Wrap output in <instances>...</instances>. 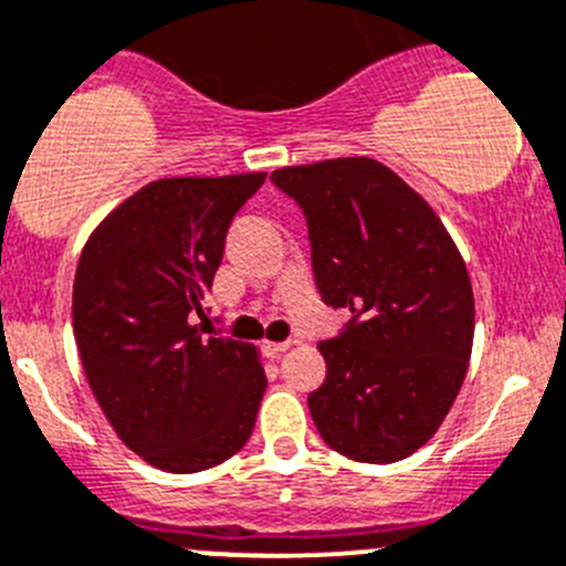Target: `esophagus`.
<instances>
[{"label":"esophagus","instance_id":"obj_1","mask_svg":"<svg viewBox=\"0 0 566 566\" xmlns=\"http://www.w3.org/2000/svg\"><path fill=\"white\" fill-rule=\"evenodd\" d=\"M290 345L293 343H271V339H268V343H262V350H265V356H271V359H279Z\"/></svg>","mask_w":566,"mask_h":566}]
</instances>
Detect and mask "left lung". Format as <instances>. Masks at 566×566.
Wrapping results in <instances>:
<instances>
[{
    "label": "left lung",
    "mask_w": 566,
    "mask_h": 566,
    "mask_svg": "<svg viewBox=\"0 0 566 566\" xmlns=\"http://www.w3.org/2000/svg\"><path fill=\"white\" fill-rule=\"evenodd\" d=\"M304 207L323 301L354 321L317 350L326 378L310 392L323 442L365 464L422 448L451 411L473 350L468 268L431 205L373 157L279 168Z\"/></svg>",
    "instance_id": "left-lung-1"
}]
</instances>
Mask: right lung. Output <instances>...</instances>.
I'll use <instances>...</instances> for the list:
<instances>
[{
    "mask_svg": "<svg viewBox=\"0 0 566 566\" xmlns=\"http://www.w3.org/2000/svg\"><path fill=\"white\" fill-rule=\"evenodd\" d=\"M265 171L144 185L98 221L74 276L82 370L118 440L166 473L249 442L268 378L260 348L207 337L205 295L234 212Z\"/></svg>",
    "mask_w": 566,
    "mask_h": 566,
    "instance_id": "right-lung-1",
    "label": "right lung"
}]
</instances>
